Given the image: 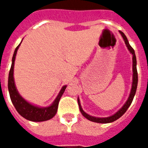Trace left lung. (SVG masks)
I'll use <instances>...</instances> for the list:
<instances>
[{"mask_svg":"<svg viewBox=\"0 0 148 148\" xmlns=\"http://www.w3.org/2000/svg\"><path fill=\"white\" fill-rule=\"evenodd\" d=\"M119 32L121 33V36L123 37V39L124 40V42L127 46L128 51H130V53L132 55V72H133V74H132V89H131L130 94H129V97L127 98V101L124 103V105L122 106V108L121 109H119L115 114H113L112 116H108V117H95V116H92L90 115L87 114L86 112H85L83 111V109L82 108L80 104V101H79V98H77V102H78V106H79V109H80L82 114L85 117L88 119L89 121H93V122H96V123H101V124H107V123H112L113 121H116L117 119L121 117V116L125 113V112L127 111V109H128V107L131 106V104L132 102V100L134 98V96L136 94V92L137 89V84H138V74H137V69H136V55H135V51L133 50V48L132 47L128 42V40H127V37L124 35L121 31H119Z\"/></svg>","mask_w":148,"mask_h":148,"instance_id":"obj_1","label":"left lung"}]
</instances>
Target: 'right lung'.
Masks as SVG:
<instances>
[{
    "label": "right lung",
    "mask_w": 148,
    "mask_h": 148,
    "mask_svg": "<svg viewBox=\"0 0 148 148\" xmlns=\"http://www.w3.org/2000/svg\"><path fill=\"white\" fill-rule=\"evenodd\" d=\"M21 43L16 47V48L15 49L14 54L12 56V60L11 69L9 71V74H8V88L12 102L16 109V111L19 112V114L28 121H35V122L48 121L52 117H54L55 115L56 114L57 110H58L59 100L61 98L62 95L64 93L66 86H62L57 97L54 101V102L48 107H39V106H34L32 104L27 101L25 99H24L20 95V93H18L16 85H15L14 77H13L16 55L17 50L21 45Z\"/></svg>",
    "instance_id": "1"
}]
</instances>
